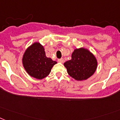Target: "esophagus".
I'll use <instances>...</instances> for the list:
<instances>
[{"instance_id": "1", "label": "esophagus", "mask_w": 120, "mask_h": 120, "mask_svg": "<svg viewBox=\"0 0 120 120\" xmlns=\"http://www.w3.org/2000/svg\"><path fill=\"white\" fill-rule=\"evenodd\" d=\"M58 62L59 63H63V62H64V60H63V58H59V59H58Z\"/></svg>"}]
</instances>
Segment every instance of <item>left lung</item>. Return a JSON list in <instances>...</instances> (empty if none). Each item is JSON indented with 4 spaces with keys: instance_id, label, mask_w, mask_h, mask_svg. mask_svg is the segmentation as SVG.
<instances>
[{
    "instance_id": "1",
    "label": "left lung",
    "mask_w": 120,
    "mask_h": 120,
    "mask_svg": "<svg viewBox=\"0 0 120 120\" xmlns=\"http://www.w3.org/2000/svg\"><path fill=\"white\" fill-rule=\"evenodd\" d=\"M97 65L94 55L84 48L75 49L71 60L64 63L68 74L77 80L89 78L96 71Z\"/></svg>"
}]
</instances>
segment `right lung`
Wrapping results in <instances>:
<instances>
[{
    "label": "right lung",
    "mask_w": 120,
    "mask_h": 120,
    "mask_svg": "<svg viewBox=\"0 0 120 120\" xmlns=\"http://www.w3.org/2000/svg\"><path fill=\"white\" fill-rule=\"evenodd\" d=\"M22 63L27 72L30 76L42 79L49 75L57 62L46 57L43 46L40 43H35L24 53Z\"/></svg>",
    "instance_id": "obj_1"
}]
</instances>
